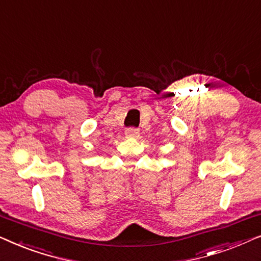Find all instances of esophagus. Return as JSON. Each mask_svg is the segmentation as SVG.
<instances>
[{"instance_id": "34e87169", "label": "esophagus", "mask_w": 261, "mask_h": 261, "mask_svg": "<svg viewBox=\"0 0 261 261\" xmlns=\"http://www.w3.org/2000/svg\"><path fill=\"white\" fill-rule=\"evenodd\" d=\"M124 133H126V135H127L128 138H137V137H139V129H138V128H134V127L127 128Z\"/></svg>"}]
</instances>
